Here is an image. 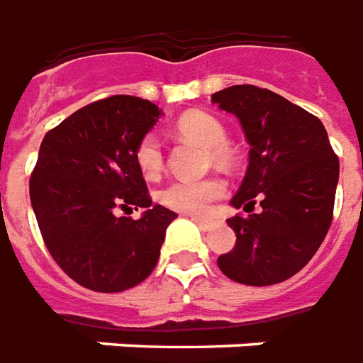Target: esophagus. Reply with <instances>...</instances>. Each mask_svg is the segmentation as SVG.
Returning <instances> with one entry per match:
<instances>
[{"instance_id": "34e87169", "label": "esophagus", "mask_w": 363, "mask_h": 363, "mask_svg": "<svg viewBox=\"0 0 363 363\" xmlns=\"http://www.w3.org/2000/svg\"><path fill=\"white\" fill-rule=\"evenodd\" d=\"M191 220H195L201 230H211V228L215 227V220H211V218H205V217H191Z\"/></svg>"}]
</instances>
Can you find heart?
Returning a JSON list of instances; mask_svg holds the SVG:
<instances>
[{
    "label": "heart",
    "instance_id": "b5f03b06",
    "mask_svg": "<svg viewBox=\"0 0 363 363\" xmlns=\"http://www.w3.org/2000/svg\"><path fill=\"white\" fill-rule=\"evenodd\" d=\"M177 133L197 145L211 150V158L217 164H228L233 160V154L227 146V130L223 123L213 115L203 111H189L182 115L177 121ZM136 164L146 177H156L164 169V152L158 136L146 135L135 152ZM227 194V184L218 177L207 179H177L162 189L160 201L169 209L199 215L209 209L213 201L220 199Z\"/></svg>",
    "mask_w": 363,
    "mask_h": 363
}]
</instances>
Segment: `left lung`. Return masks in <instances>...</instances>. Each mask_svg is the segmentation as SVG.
I'll list each match as a JSON object with an SVG mask.
<instances>
[{
	"mask_svg": "<svg viewBox=\"0 0 363 363\" xmlns=\"http://www.w3.org/2000/svg\"><path fill=\"white\" fill-rule=\"evenodd\" d=\"M211 101L240 121L250 145L230 205L250 213L259 199L262 207L228 218L236 244L218 256V268L244 285L281 284L309 264L330 228L338 158L320 119L269 89L230 86Z\"/></svg>",
	"mask_w": 363,
	"mask_h": 363,
	"instance_id": "left-lung-1",
	"label": "left lung"
}]
</instances>
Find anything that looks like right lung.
I'll list each match as a JSON object with an SVG mask.
<instances>
[{"instance_id":"right-lung-1","label":"right lung","mask_w":363,"mask_h":363,"mask_svg":"<svg viewBox=\"0 0 363 363\" xmlns=\"http://www.w3.org/2000/svg\"><path fill=\"white\" fill-rule=\"evenodd\" d=\"M160 117L148 99L113 95L72 113L43 138L30 205L54 262L91 291H125L145 281L177 217L152 205L135 158ZM117 206L145 213L117 218Z\"/></svg>"}]
</instances>
